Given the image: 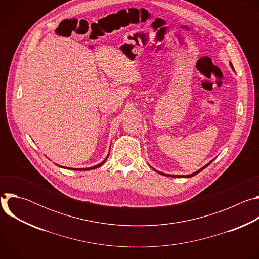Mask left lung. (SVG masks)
I'll use <instances>...</instances> for the list:
<instances>
[{
  "label": "left lung",
  "instance_id": "8db88e82",
  "mask_svg": "<svg viewBox=\"0 0 259 259\" xmlns=\"http://www.w3.org/2000/svg\"><path fill=\"white\" fill-rule=\"evenodd\" d=\"M231 66H232V68L234 69V67H233V64H232V63H231ZM234 70H235V69H234ZM213 161H214V159H213L212 161H210V162H209L207 165H205L204 167H202L201 169H199L198 171H196V172H194V173H192V174H189V175H172V174H166V173H163V172H160V171L156 170V169H155V168H153V167H152V168H153V169H154L156 172H158L159 174H162V175H165V176H171V177H192V176H195L196 174L200 173L202 170H204V169H205L207 166H209V165H210V164H211Z\"/></svg>",
  "mask_w": 259,
  "mask_h": 259
}]
</instances>
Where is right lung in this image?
I'll return each mask as SVG.
<instances>
[{
	"label": "right lung",
	"instance_id": "1",
	"mask_svg": "<svg viewBox=\"0 0 259 259\" xmlns=\"http://www.w3.org/2000/svg\"><path fill=\"white\" fill-rule=\"evenodd\" d=\"M108 158V155L106 156V158L101 162V163H99V164H97V165H95V166H93V167H89V168H81V169H77V168H75V169H73V168H67V167H65L66 169H70V170H77V171H80V170H85V171H88V170H93V169H96V168H98V167H100V166H102L103 164H104V162L106 161V159ZM59 166V165H58ZM59 167H61V166H59ZM63 168V167H62Z\"/></svg>",
	"mask_w": 259,
	"mask_h": 259
}]
</instances>
